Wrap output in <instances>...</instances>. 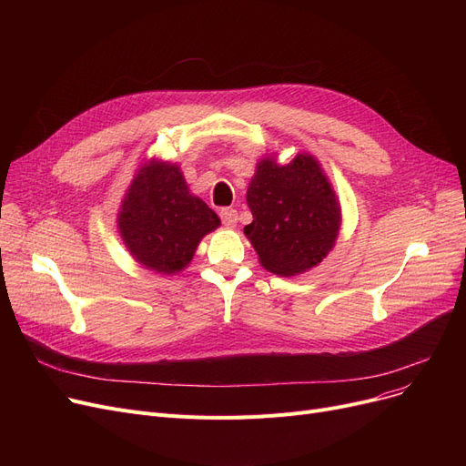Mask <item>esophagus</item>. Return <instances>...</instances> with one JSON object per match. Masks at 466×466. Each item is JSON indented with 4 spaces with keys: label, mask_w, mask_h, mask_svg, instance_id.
<instances>
[{
    "label": "esophagus",
    "mask_w": 466,
    "mask_h": 466,
    "mask_svg": "<svg viewBox=\"0 0 466 466\" xmlns=\"http://www.w3.org/2000/svg\"><path fill=\"white\" fill-rule=\"evenodd\" d=\"M220 220H223L225 227H236V223H238V211L232 209V208L220 209Z\"/></svg>",
    "instance_id": "esophagus-1"
}]
</instances>
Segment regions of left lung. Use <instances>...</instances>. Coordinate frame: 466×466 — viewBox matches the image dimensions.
I'll use <instances>...</instances> for the list:
<instances>
[{
  "mask_svg": "<svg viewBox=\"0 0 466 466\" xmlns=\"http://www.w3.org/2000/svg\"><path fill=\"white\" fill-rule=\"evenodd\" d=\"M253 223L243 228L268 272L297 276L319 264L339 230V204L311 155L279 166L264 158L248 188Z\"/></svg>",
  "mask_w": 466,
  "mask_h": 466,
  "instance_id": "8db88e82",
  "label": "left lung"
}]
</instances>
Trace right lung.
Wrapping results in <instances>:
<instances>
[{
	"label": "right lung",
	"mask_w": 466,
	"mask_h": 466,
	"mask_svg": "<svg viewBox=\"0 0 466 466\" xmlns=\"http://www.w3.org/2000/svg\"><path fill=\"white\" fill-rule=\"evenodd\" d=\"M220 225L217 213L188 192L177 166L151 162L134 177L118 228L139 264L176 274L192 260L200 239Z\"/></svg>",
	"instance_id": "1"
}]
</instances>
